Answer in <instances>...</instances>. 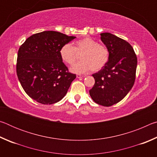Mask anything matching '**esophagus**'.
Here are the masks:
<instances>
[{"label":"esophagus","mask_w":157,"mask_h":157,"mask_svg":"<svg viewBox=\"0 0 157 157\" xmlns=\"http://www.w3.org/2000/svg\"><path fill=\"white\" fill-rule=\"evenodd\" d=\"M84 77H86L85 75H77V78H84Z\"/></svg>","instance_id":"esophagus-1"}]
</instances>
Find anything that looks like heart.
<instances>
[{"instance_id": "1", "label": "heart", "mask_w": 157, "mask_h": 157, "mask_svg": "<svg viewBox=\"0 0 157 157\" xmlns=\"http://www.w3.org/2000/svg\"><path fill=\"white\" fill-rule=\"evenodd\" d=\"M77 52L82 53V61L71 68V71L76 74H83L91 69L98 71L107 64L109 60V51L107 48L98 44L97 41L85 37L77 41L75 47L70 44H64L59 50V55L63 62L72 65L75 62Z\"/></svg>"}]
</instances>
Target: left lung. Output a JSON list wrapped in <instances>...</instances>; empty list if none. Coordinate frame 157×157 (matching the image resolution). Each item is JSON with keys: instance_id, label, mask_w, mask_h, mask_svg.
I'll use <instances>...</instances> for the list:
<instances>
[{"instance_id": "1", "label": "left lung", "mask_w": 157, "mask_h": 157, "mask_svg": "<svg viewBox=\"0 0 157 157\" xmlns=\"http://www.w3.org/2000/svg\"><path fill=\"white\" fill-rule=\"evenodd\" d=\"M109 51V60L104 67L93 74L95 84L89 94L95 102L109 107L120 102L134 84L137 57L128 42L113 34H100Z\"/></svg>"}]
</instances>
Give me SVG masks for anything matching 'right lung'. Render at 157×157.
Masks as SVG:
<instances>
[{
    "label": "right lung",
    "mask_w": 157,
    "mask_h": 157,
    "mask_svg": "<svg viewBox=\"0 0 157 157\" xmlns=\"http://www.w3.org/2000/svg\"><path fill=\"white\" fill-rule=\"evenodd\" d=\"M76 38L55 31H44L26 39L18 51L17 73L32 99L52 105L65 96L75 74L68 73L59 50Z\"/></svg>",
    "instance_id": "add662e5"
}]
</instances>
